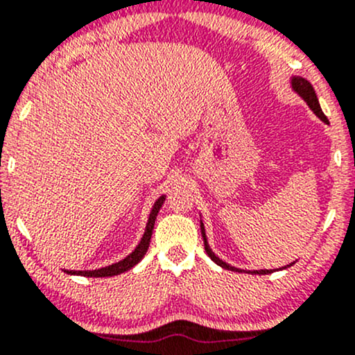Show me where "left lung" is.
<instances>
[{
    "label": "left lung",
    "instance_id": "left-lung-1",
    "mask_svg": "<svg viewBox=\"0 0 355 355\" xmlns=\"http://www.w3.org/2000/svg\"><path fill=\"white\" fill-rule=\"evenodd\" d=\"M291 86H293V89H295L296 93H298L300 96L303 98V100L308 103V106H310V108L313 110L315 115L318 116L320 120H322V121H325V123H329V118H327L325 115H323L322 108H320V103H318V98H316V94H315L313 86H311L310 83L306 81V79L298 78V76H295V78L291 79ZM201 235H203V240H205V250H207L208 257L211 259V261L215 262V264H218L220 268H223V269H230V270H235V272H254V274H270V272H272V270H270V269H261V270H243V269L232 268L230 264H227V262H223L222 259L216 257V255L211 252V249H209V245H208V242H207V235H205V227H203V223H201ZM281 269H286V268H281Z\"/></svg>",
    "mask_w": 355,
    "mask_h": 355
}]
</instances>
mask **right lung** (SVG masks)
<instances>
[{
  "label": "right lung",
  "mask_w": 355,
  "mask_h": 355,
  "mask_svg": "<svg viewBox=\"0 0 355 355\" xmlns=\"http://www.w3.org/2000/svg\"><path fill=\"white\" fill-rule=\"evenodd\" d=\"M164 200H166V196H161L154 203L150 215H148V222H147L146 232H144L142 240H140L139 245L135 247V250H133L130 255H127L123 261L115 262V264L106 266V268H101V269H94V270H66V269H64V272L74 274V276H86V277H110V276H116V274L125 272V270L132 269L133 266L139 264V262L142 261L144 255H146L147 249H148V243H150V237H152V230H154L155 216H157V213L162 207Z\"/></svg>",
  "instance_id": "obj_1"
}]
</instances>
